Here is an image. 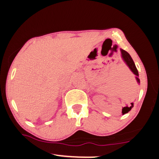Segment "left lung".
I'll use <instances>...</instances> for the list:
<instances>
[{
    "label": "left lung",
    "instance_id": "left-lung-1",
    "mask_svg": "<svg viewBox=\"0 0 159 159\" xmlns=\"http://www.w3.org/2000/svg\"><path fill=\"white\" fill-rule=\"evenodd\" d=\"M120 51H121V55H122V58L123 59V60H124V61L126 63V64H127L128 66L129 67V68H130V69L131 70L132 72H133V73L134 75H135L137 81H138V83H140V80H139V78H138V76H139L138 71L136 68L135 64H134L133 59H132V57H130V55H129V53L126 52L125 50L120 49ZM122 113H123V114H126L125 112L123 111V110L122 111Z\"/></svg>",
    "mask_w": 159,
    "mask_h": 159
}]
</instances>
